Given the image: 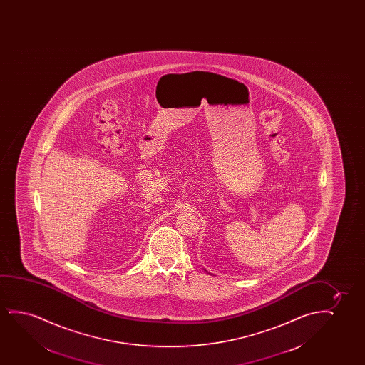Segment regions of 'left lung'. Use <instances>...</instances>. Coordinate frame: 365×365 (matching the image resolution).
Wrapping results in <instances>:
<instances>
[{"mask_svg": "<svg viewBox=\"0 0 365 365\" xmlns=\"http://www.w3.org/2000/svg\"><path fill=\"white\" fill-rule=\"evenodd\" d=\"M205 272H207V270H205ZM207 273H210V272H207Z\"/></svg>", "mask_w": 365, "mask_h": 365, "instance_id": "left-lung-1", "label": "left lung"}]
</instances>
